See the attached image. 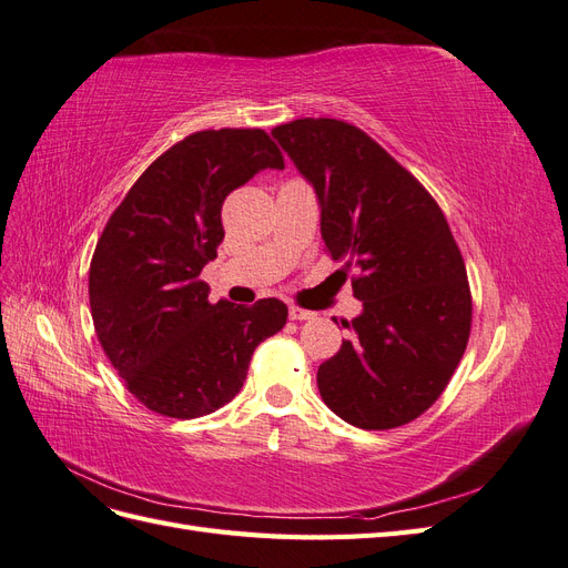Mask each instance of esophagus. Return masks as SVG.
I'll return each instance as SVG.
<instances>
[{"instance_id": "1", "label": "esophagus", "mask_w": 568, "mask_h": 568, "mask_svg": "<svg viewBox=\"0 0 568 568\" xmlns=\"http://www.w3.org/2000/svg\"><path fill=\"white\" fill-rule=\"evenodd\" d=\"M288 317H291V320H296V322H301V320H313V317H315V313L305 311V307H298V305H288Z\"/></svg>"}]
</instances>
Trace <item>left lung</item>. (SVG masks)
Masks as SVG:
<instances>
[{"mask_svg": "<svg viewBox=\"0 0 568 568\" xmlns=\"http://www.w3.org/2000/svg\"><path fill=\"white\" fill-rule=\"evenodd\" d=\"M272 136L313 182L332 261L355 270L363 315L317 369L322 400L357 428L409 424L450 384L471 332V288L440 205L367 132L298 118ZM336 322V320H334Z\"/></svg>", "mask_w": 568, "mask_h": 568, "instance_id": "1", "label": "left lung"}]
</instances>
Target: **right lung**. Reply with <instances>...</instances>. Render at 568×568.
<instances>
[{"label": "right lung", "instance_id": "add662e5", "mask_svg": "<svg viewBox=\"0 0 568 568\" xmlns=\"http://www.w3.org/2000/svg\"><path fill=\"white\" fill-rule=\"evenodd\" d=\"M284 168L261 128L201 130L153 161L109 217L90 263L97 338L146 409L194 419L242 390L251 355L286 324L277 298L209 301L203 265L225 239L222 203Z\"/></svg>", "mask_w": 568, "mask_h": 568}]
</instances>
